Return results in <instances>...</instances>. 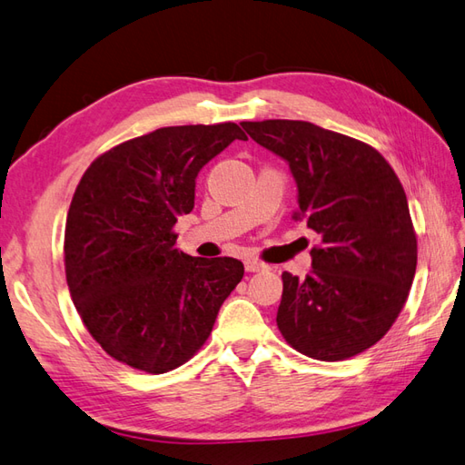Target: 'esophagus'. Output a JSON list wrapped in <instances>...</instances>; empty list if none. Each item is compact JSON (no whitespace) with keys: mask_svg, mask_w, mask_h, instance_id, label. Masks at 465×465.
I'll list each match as a JSON object with an SVG mask.
<instances>
[{"mask_svg":"<svg viewBox=\"0 0 465 465\" xmlns=\"http://www.w3.org/2000/svg\"><path fill=\"white\" fill-rule=\"evenodd\" d=\"M244 268H246V272H261V271H264L266 264H262L261 261H256V259H246Z\"/></svg>","mask_w":465,"mask_h":465,"instance_id":"34e87169","label":"esophagus"}]
</instances>
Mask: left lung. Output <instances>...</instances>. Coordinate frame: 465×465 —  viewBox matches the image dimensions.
<instances>
[{"instance_id": "1", "label": "left lung", "mask_w": 465, "mask_h": 465, "mask_svg": "<svg viewBox=\"0 0 465 465\" xmlns=\"http://www.w3.org/2000/svg\"><path fill=\"white\" fill-rule=\"evenodd\" d=\"M242 129L291 164L304 221L320 242L312 271L282 274L276 324L296 352L338 362L374 346L404 308L418 239L404 187L368 143L308 121H244Z\"/></svg>"}]
</instances>
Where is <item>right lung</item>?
<instances>
[{
    "label": "right lung",
    "instance_id": "add662e5",
    "mask_svg": "<svg viewBox=\"0 0 465 465\" xmlns=\"http://www.w3.org/2000/svg\"><path fill=\"white\" fill-rule=\"evenodd\" d=\"M234 139H246L236 123L161 127L101 153L81 177L65 278L89 334L117 362L147 374L189 362L241 282V261L184 254L174 232L199 171Z\"/></svg>",
    "mask_w": 465,
    "mask_h": 465
}]
</instances>
